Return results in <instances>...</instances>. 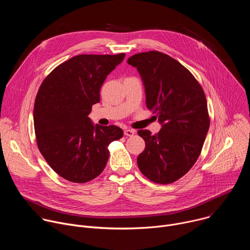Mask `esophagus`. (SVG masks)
Here are the masks:
<instances>
[{"instance_id":"1","label":"esophagus","mask_w":250,"mask_h":250,"mask_svg":"<svg viewBox=\"0 0 250 250\" xmlns=\"http://www.w3.org/2000/svg\"><path fill=\"white\" fill-rule=\"evenodd\" d=\"M134 133H135V130H133V129L127 128L125 130V135H126V136H133Z\"/></svg>"}]
</instances>
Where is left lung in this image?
<instances>
[{
    "instance_id": "1",
    "label": "left lung",
    "mask_w": 250,
    "mask_h": 250,
    "mask_svg": "<svg viewBox=\"0 0 250 250\" xmlns=\"http://www.w3.org/2000/svg\"><path fill=\"white\" fill-rule=\"evenodd\" d=\"M146 95L147 109L162 125L156 134L139 129L146 148L137 157L141 173L157 184L180 179L196 163L209 127L207 99L190 71L169 55L148 51L132 55Z\"/></svg>"
}]
</instances>
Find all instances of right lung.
<instances>
[{
  "label": "right lung",
  "mask_w": 250,
  "mask_h": 250,
  "mask_svg": "<svg viewBox=\"0 0 250 250\" xmlns=\"http://www.w3.org/2000/svg\"><path fill=\"white\" fill-rule=\"evenodd\" d=\"M125 56L76 55L55 67L40 87L33 109L37 144L49 166L65 180L95 179L108 162L109 145L124 135L116 125H94L88 116L100 102L106 76Z\"/></svg>",
  "instance_id": "add662e5"
}]
</instances>
